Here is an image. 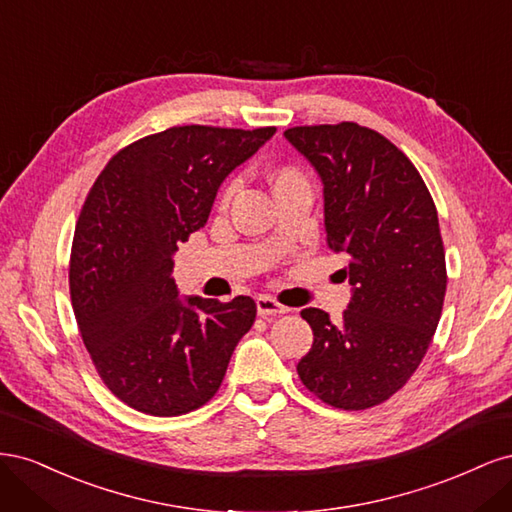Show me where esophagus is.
Segmentation results:
<instances>
[{
    "label": "esophagus",
    "instance_id": "1",
    "mask_svg": "<svg viewBox=\"0 0 512 512\" xmlns=\"http://www.w3.org/2000/svg\"><path fill=\"white\" fill-rule=\"evenodd\" d=\"M256 307H258V316L267 318V316H277V314H288L290 307L277 303L271 297H258L256 299Z\"/></svg>",
    "mask_w": 512,
    "mask_h": 512
}]
</instances>
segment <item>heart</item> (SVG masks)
<instances>
[{
  "mask_svg": "<svg viewBox=\"0 0 512 512\" xmlns=\"http://www.w3.org/2000/svg\"><path fill=\"white\" fill-rule=\"evenodd\" d=\"M271 181H273V190H282L286 188V185H292V183H307L305 181V175L301 173V170L297 166H290V164H284L280 168L273 170L271 175ZM237 188H239V181L232 179L224 185V190L220 192L218 196V207L220 209H228V205L232 203V198H235L237 194Z\"/></svg>",
  "mask_w": 512,
  "mask_h": 512,
  "instance_id": "obj_1",
  "label": "heart"
}]
</instances>
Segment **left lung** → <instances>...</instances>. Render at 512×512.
<instances>
[{
	"instance_id": "1",
	"label": "left lung",
	"mask_w": 512,
	"mask_h": 512,
	"mask_svg": "<svg viewBox=\"0 0 512 512\" xmlns=\"http://www.w3.org/2000/svg\"><path fill=\"white\" fill-rule=\"evenodd\" d=\"M288 141L324 183L327 245L348 256L354 286L342 320L301 316L314 344L297 365L309 393L339 410H367L404 386L438 329L446 260L436 203L389 138L354 121L297 126Z\"/></svg>"
}]
</instances>
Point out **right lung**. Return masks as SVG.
<instances>
[{
	"label": "right lung",
	"mask_w": 512,
	"mask_h": 512,
	"mask_svg": "<svg viewBox=\"0 0 512 512\" xmlns=\"http://www.w3.org/2000/svg\"><path fill=\"white\" fill-rule=\"evenodd\" d=\"M275 128L175 126L119 149L85 198L70 297L98 376L151 416L188 414L218 393L256 301L177 297L173 252L207 224L220 183Z\"/></svg>",
	"instance_id": "obj_1"
}]
</instances>
